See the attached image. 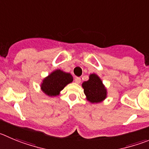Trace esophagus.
<instances>
[{"mask_svg":"<svg viewBox=\"0 0 149 149\" xmlns=\"http://www.w3.org/2000/svg\"><path fill=\"white\" fill-rule=\"evenodd\" d=\"M75 82L77 83V84H79V83L81 82V78L79 77H75Z\"/></svg>","mask_w":149,"mask_h":149,"instance_id":"obj_1","label":"esophagus"}]
</instances>
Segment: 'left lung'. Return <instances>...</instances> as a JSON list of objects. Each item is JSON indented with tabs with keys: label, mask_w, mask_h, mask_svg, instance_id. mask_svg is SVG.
Here are the masks:
<instances>
[{
	"label": "left lung",
	"mask_w": 149,
	"mask_h": 149,
	"mask_svg": "<svg viewBox=\"0 0 149 149\" xmlns=\"http://www.w3.org/2000/svg\"><path fill=\"white\" fill-rule=\"evenodd\" d=\"M84 93L91 103H99L107 98V89L103 84L101 79L95 73L90 74L89 80L82 83Z\"/></svg>",
	"instance_id": "left-lung-1"
}]
</instances>
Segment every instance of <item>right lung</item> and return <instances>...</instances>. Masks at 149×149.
Returning a JSON list of instances; mask_svg holds the SVG:
<instances>
[{
	"instance_id": "add662e5",
	"label": "right lung",
	"mask_w": 149,
	"mask_h": 149,
	"mask_svg": "<svg viewBox=\"0 0 149 149\" xmlns=\"http://www.w3.org/2000/svg\"><path fill=\"white\" fill-rule=\"evenodd\" d=\"M70 73H65L61 70H56L43 79L41 84L42 91L48 96H56L67 84L73 81Z\"/></svg>"
}]
</instances>
